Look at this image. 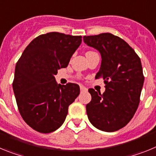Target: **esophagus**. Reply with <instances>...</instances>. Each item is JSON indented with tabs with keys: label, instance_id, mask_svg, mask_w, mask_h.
<instances>
[{
	"label": "esophagus",
	"instance_id": "obj_1",
	"mask_svg": "<svg viewBox=\"0 0 156 156\" xmlns=\"http://www.w3.org/2000/svg\"><path fill=\"white\" fill-rule=\"evenodd\" d=\"M80 91H87V89L85 87L83 86V85H80Z\"/></svg>",
	"mask_w": 156,
	"mask_h": 156
}]
</instances>
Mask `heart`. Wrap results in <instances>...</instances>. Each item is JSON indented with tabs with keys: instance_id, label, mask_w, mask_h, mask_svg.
Returning a JSON list of instances; mask_svg holds the SVG:
<instances>
[{
	"instance_id": "b5f03b06",
	"label": "heart",
	"mask_w": 156,
	"mask_h": 156,
	"mask_svg": "<svg viewBox=\"0 0 156 156\" xmlns=\"http://www.w3.org/2000/svg\"><path fill=\"white\" fill-rule=\"evenodd\" d=\"M90 52H93V51H87V53H90ZM86 53V54H87Z\"/></svg>"
}]
</instances>
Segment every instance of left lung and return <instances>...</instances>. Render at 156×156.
Wrapping results in <instances>:
<instances>
[{
  "label": "left lung",
  "mask_w": 156,
  "mask_h": 156,
  "mask_svg": "<svg viewBox=\"0 0 156 156\" xmlns=\"http://www.w3.org/2000/svg\"><path fill=\"white\" fill-rule=\"evenodd\" d=\"M83 41L100 52L101 64L95 79L103 78L105 84L102 94L88 90V119L102 131H116L131 120L138 107L144 80L140 59L126 41L109 33L84 36Z\"/></svg>",
  "instance_id": "1"
}]
</instances>
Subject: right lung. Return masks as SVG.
Listing matches in <instances>:
<instances>
[{
  "instance_id": "1",
  "label": "right lung",
  "mask_w": 156,
  "mask_h": 156,
  "mask_svg": "<svg viewBox=\"0 0 156 156\" xmlns=\"http://www.w3.org/2000/svg\"><path fill=\"white\" fill-rule=\"evenodd\" d=\"M81 42V36L42 34L30 43L16 63L12 87L18 108L36 131L48 133L60 127L78 97L79 85L58 84L55 75L68 66Z\"/></svg>"
}]
</instances>
